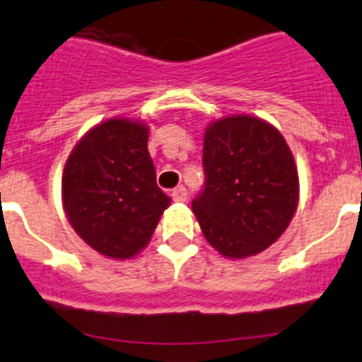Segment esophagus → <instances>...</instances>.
<instances>
[{"label": "esophagus", "mask_w": 362, "mask_h": 362, "mask_svg": "<svg viewBox=\"0 0 362 362\" xmlns=\"http://www.w3.org/2000/svg\"><path fill=\"white\" fill-rule=\"evenodd\" d=\"M171 198H173L175 202H185V199H187V191H185L184 185H178L177 189H173V191H171Z\"/></svg>", "instance_id": "1"}]
</instances>
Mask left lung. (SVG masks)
I'll use <instances>...</instances> for the list:
<instances>
[{"mask_svg":"<svg viewBox=\"0 0 362 362\" xmlns=\"http://www.w3.org/2000/svg\"><path fill=\"white\" fill-rule=\"evenodd\" d=\"M206 182L192 212L206 242L228 259L274 244L299 205V173L281 132L258 117L230 115L203 134Z\"/></svg>","mask_w":362,"mask_h":362,"instance_id":"1","label":"left lung"}]
</instances>
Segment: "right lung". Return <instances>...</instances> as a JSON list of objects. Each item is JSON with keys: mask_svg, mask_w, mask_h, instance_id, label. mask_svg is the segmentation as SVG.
I'll return each mask as SVG.
<instances>
[{"mask_svg": "<svg viewBox=\"0 0 362 362\" xmlns=\"http://www.w3.org/2000/svg\"><path fill=\"white\" fill-rule=\"evenodd\" d=\"M150 127L134 118L93 125L70 152L62 203L70 226L93 251L131 259L148 245L171 198L156 182Z\"/></svg>", "mask_w": 362, "mask_h": 362, "instance_id": "right-lung-1", "label": "right lung"}]
</instances>
